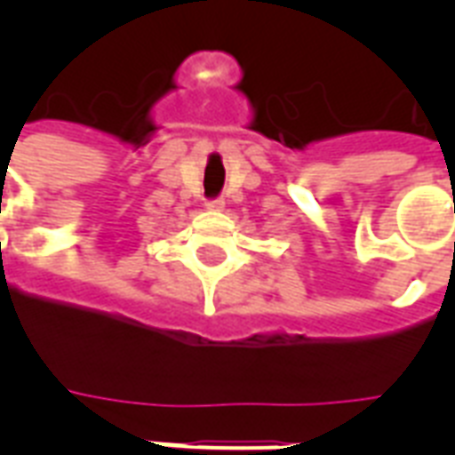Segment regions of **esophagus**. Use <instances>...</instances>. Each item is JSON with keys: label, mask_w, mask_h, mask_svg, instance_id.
Instances as JSON below:
<instances>
[{"label": "esophagus", "mask_w": 455, "mask_h": 455, "mask_svg": "<svg viewBox=\"0 0 455 455\" xmlns=\"http://www.w3.org/2000/svg\"><path fill=\"white\" fill-rule=\"evenodd\" d=\"M205 205H207V210H212V212H220V210H224V198L207 200Z\"/></svg>", "instance_id": "esophagus-1"}]
</instances>
